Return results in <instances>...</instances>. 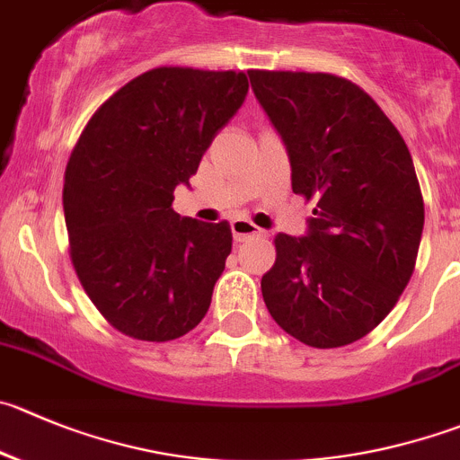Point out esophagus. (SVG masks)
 <instances>
[{
	"label": "esophagus",
	"mask_w": 460,
	"mask_h": 460,
	"mask_svg": "<svg viewBox=\"0 0 460 460\" xmlns=\"http://www.w3.org/2000/svg\"><path fill=\"white\" fill-rule=\"evenodd\" d=\"M233 234L237 242H243L248 237H261V230L248 218H234L233 221Z\"/></svg>",
	"instance_id": "esophagus-1"
}]
</instances>
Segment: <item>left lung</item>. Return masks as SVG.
Masks as SVG:
<instances>
[{"mask_svg":"<svg viewBox=\"0 0 460 460\" xmlns=\"http://www.w3.org/2000/svg\"><path fill=\"white\" fill-rule=\"evenodd\" d=\"M287 144L293 194L316 200L307 237H275L261 278L273 321L312 348L364 339L413 275L424 200L400 130L357 83L325 72H248Z\"/></svg>","mask_w":460,"mask_h":460,"instance_id":"8db88e82","label":"left lung"}]
</instances>
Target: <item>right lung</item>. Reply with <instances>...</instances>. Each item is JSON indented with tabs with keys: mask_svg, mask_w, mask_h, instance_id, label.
<instances>
[{
	"mask_svg": "<svg viewBox=\"0 0 460 460\" xmlns=\"http://www.w3.org/2000/svg\"><path fill=\"white\" fill-rule=\"evenodd\" d=\"M246 92L233 69H148L102 103L69 155V257L92 305L130 339H181L208 314L233 230L178 217L173 190Z\"/></svg>",
	"mask_w": 460,
	"mask_h": 460,
	"instance_id": "add662e5",
	"label": "right lung"
}]
</instances>
